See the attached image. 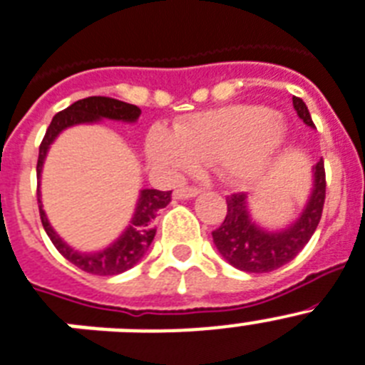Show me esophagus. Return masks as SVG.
Returning <instances> with one entry per match:
<instances>
[{"mask_svg":"<svg viewBox=\"0 0 365 365\" xmlns=\"http://www.w3.org/2000/svg\"><path fill=\"white\" fill-rule=\"evenodd\" d=\"M200 192V189L198 187H180L174 191V198H178V200H187V198H195Z\"/></svg>","mask_w":365,"mask_h":365,"instance_id":"obj_1","label":"esophagus"}]
</instances>
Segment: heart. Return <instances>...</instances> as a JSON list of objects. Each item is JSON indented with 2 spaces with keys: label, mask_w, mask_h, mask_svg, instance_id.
<instances>
[{
  "label": "heart",
  "mask_w": 365,
  "mask_h": 365,
  "mask_svg": "<svg viewBox=\"0 0 365 365\" xmlns=\"http://www.w3.org/2000/svg\"><path fill=\"white\" fill-rule=\"evenodd\" d=\"M287 140L284 116L259 106H230L189 116L176 133L154 130L148 137L152 163L168 170H191L217 163L225 182L252 185L265 176Z\"/></svg>",
  "instance_id": "obj_1"
}]
</instances>
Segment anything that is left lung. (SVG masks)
<instances>
[{
    "mask_svg": "<svg viewBox=\"0 0 365 365\" xmlns=\"http://www.w3.org/2000/svg\"><path fill=\"white\" fill-rule=\"evenodd\" d=\"M293 107L306 125L315 128L310 111L301 98L293 96ZM314 187L304 210L295 222L282 230H265L250 217L249 197L245 192L226 198L228 211L222 225L213 230V243L222 258L245 272H271L292 262L312 240L323 213L324 165L319 159L314 165Z\"/></svg>",
    "mask_w": 365,
    "mask_h": 365,
    "instance_id": "8db88e82",
    "label": "left lung"
}]
</instances>
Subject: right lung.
<instances>
[{
	"mask_svg": "<svg viewBox=\"0 0 365 365\" xmlns=\"http://www.w3.org/2000/svg\"><path fill=\"white\" fill-rule=\"evenodd\" d=\"M140 115V109L131 103L120 102L115 98L106 96H91L83 98L73 102L72 106L63 109L61 113L53 116L50 128L46 131L44 139L38 148V163H36V178L41 180L42 167H44V159L48 155L51 143L57 139L61 131L70 128V125L78 124H94L100 122L102 118L109 120H120V122H137ZM173 191H158V189H143L139 192V200H137L135 213L131 217L128 228L122 232V235L115 243H111L107 249L98 250V252H79L72 249L70 245L64 243L55 232L53 226L46 217L42 210L41 200V189H36V197H38V211H41V220L44 226L46 234L55 245V249L63 254L64 258L72 262L76 267L81 271L91 272V274H100V277H111V274H120L128 271L133 265L145 258L146 250L154 241L155 228L154 220L158 217V211L165 207L170 202Z\"/></svg>",
	"mask_w": 365,
	"mask_h": 365,
	"instance_id": "obj_1",
	"label": "right lung"
}]
</instances>
